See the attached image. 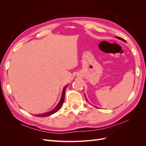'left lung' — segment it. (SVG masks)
Segmentation results:
<instances>
[{
    "label": "left lung",
    "mask_w": 146,
    "mask_h": 146,
    "mask_svg": "<svg viewBox=\"0 0 146 146\" xmlns=\"http://www.w3.org/2000/svg\"><path fill=\"white\" fill-rule=\"evenodd\" d=\"M115 38H117V39H120V40H121V41H123V42H126V41H125V39H122V38H120V37H115ZM85 98H86V100H87V101H88V99H87V98H86V96H85ZM96 108H98V107H96Z\"/></svg>",
    "instance_id": "8db88e82"
}]
</instances>
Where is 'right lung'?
<instances>
[{
    "mask_svg": "<svg viewBox=\"0 0 146 146\" xmlns=\"http://www.w3.org/2000/svg\"><path fill=\"white\" fill-rule=\"evenodd\" d=\"M68 85H66L64 88H63V92H62V94H61V99L58 102V104H57V105L56 107L53 109L51 111L47 112V113H41V114H36V116L38 117H46V116H50L52 114H53L54 113H56L58 111V110L61 108L62 107L63 103H64V96H65V91H66V87H67Z\"/></svg>",
    "mask_w": 146,
    "mask_h": 146,
    "instance_id": "obj_1",
    "label": "right lung"
}]
</instances>
